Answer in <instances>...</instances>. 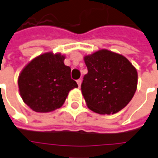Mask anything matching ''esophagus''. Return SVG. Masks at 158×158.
<instances>
[{
  "label": "esophagus",
  "mask_w": 158,
  "mask_h": 158,
  "mask_svg": "<svg viewBox=\"0 0 158 158\" xmlns=\"http://www.w3.org/2000/svg\"><path fill=\"white\" fill-rule=\"evenodd\" d=\"M81 82H82L81 79H78V80H77V84H78L79 87H80V85H81Z\"/></svg>",
  "instance_id": "34e87169"
}]
</instances>
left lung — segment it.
<instances>
[{
    "label": "left lung",
    "mask_w": 158,
    "mask_h": 158,
    "mask_svg": "<svg viewBox=\"0 0 158 158\" xmlns=\"http://www.w3.org/2000/svg\"><path fill=\"white\" fill-rule=\"evenodd\" d=\"M88 73L81 91L88 108L98 114H115L127 105L135 93L138 73L126 57L107 49L85 56Z\"/></svg>",
    "instance_id": "1"
}]
</instances>
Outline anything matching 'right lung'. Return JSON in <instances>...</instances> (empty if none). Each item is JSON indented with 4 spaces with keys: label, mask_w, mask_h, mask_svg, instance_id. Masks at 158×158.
<instances>
[{
    "label": "right lung",
    "mask_w": 158,
    "mask_h": 158,
    "mask_svg": "<svg viewBox=\"0 0 158 158\" xmlns=\"http://www.w3.org/2000/svg\"><path fill=\"white\" fill-rule=\"evenodd\" d=\"M64 59L60 54L45 53L33 59L20 73L18 79L19 93L34 111L47 113L59 109L68 92L78 87Z\"/></svg>",
    "instance_id": "1"
}]
</instances>
